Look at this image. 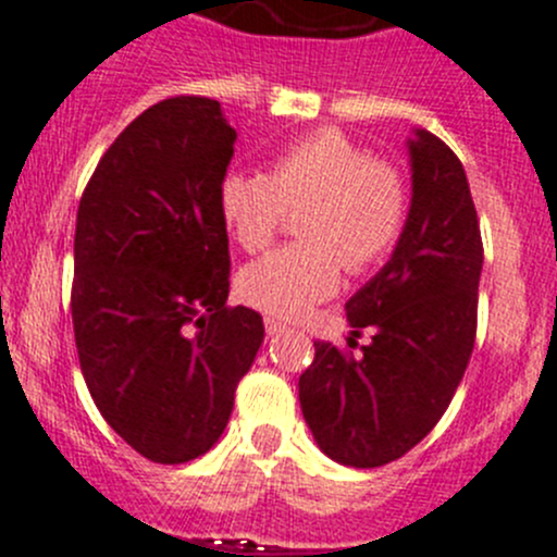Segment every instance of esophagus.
Masks as SVG:
<instances>
[{
	"label": "esophagus",
	"instance_id": "obj_1",
	"mask_svg": "<svg viewBox=\"0 0 557 557\" xmlns=\"http://www.w3.org/2000/svg\"><path fill=\"white\" fill-rule=\"evenodd\" d=\"M264 331H268L270 338L282 336V333H287V322L275 320V317H268V320H264Z\"/></svg>",
	"mask_w": 557,
	"mask_h": 557
}]
</instances>
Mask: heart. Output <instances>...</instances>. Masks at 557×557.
<instances>
[{
    "label": "heart",
    "instance_id": "b5f03b06",
    "mask_svg": "<svg viewBox=\"0 0 557 557\" xmlns=\"http://www.w3.org/2000/svg\"><path fill=\"white\" fill-rule=\"evenodd\" d=\"M289 210H304L306 243L278 248L240 273V295L259 311L298 320L331 298L349 273L374 268L399 240L410 208L407 183L391 163L338 131H320L275 156L270 174L230 172L219 210L246 251H262Z\"/></svg>",
    "mask_w": 557,
    "mask_h": 557
}]
</instances>
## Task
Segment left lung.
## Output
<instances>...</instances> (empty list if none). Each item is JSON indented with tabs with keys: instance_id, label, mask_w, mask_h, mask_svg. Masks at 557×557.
<instances>
[{
	"instance_id": "1",
	"label": "left lung",
	"mask_w": 557,
	"mask_h": 557,
	"mask_svg": "<svg viewBox=\"0 0 557 557\" xmlns=\"http://www.w3.org/2000/svg\"><path fill=\"white\" fill-rule=\"evenodd\" d=\"M412 199L388 262L347 300L349 349L314 342L298 396L317 446L349 468L405 457L451 405L475 342L484 264L468 174L429 131L407 139ZM361 330L373 338L352 354Z\"/></svg>"
}]
</instances>
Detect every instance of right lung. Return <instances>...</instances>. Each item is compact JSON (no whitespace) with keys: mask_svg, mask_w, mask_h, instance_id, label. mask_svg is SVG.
Instances as JSON below:
<instances>
[{"mask_svg":"<svg viewBox=\"0 0 557 557\" xmlns=\"http://www.w3.org/2000/svg\"><path fill=\"white\" fill-rule=\"evenodd\" d=\"M235 139L219 100H161L116 136L78 202V363L106 423L150 462L213 448L264 338L257 311L226 306L219 188Z\"/></svg>","mask_w":557,"mask_h":557,"instance_id":"add662e5","label":"right lung"}]
</instances>
